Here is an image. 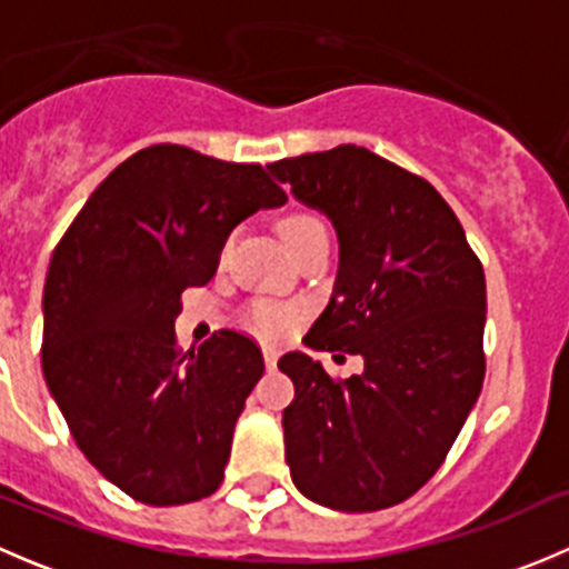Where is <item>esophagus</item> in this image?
<instances>
[{
  "mask_svg": "<svg viewBox=\"0 0 569 569\" xmlns=\"http://www.w3.org/2000/svg\"><path fill=\"white\" fill-rule=\"evenodd\" d=\"M278 349L274 347H263V363H267V369H274L278 366Z\"/></svg>",
  "mask_w": 569,
  "mask_h": 569,
  "instance_id": "obj_1",
  "label": "esophagus"
}]
</instances>
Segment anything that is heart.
I'll return each instance as SVG.
<instances>
[{
	"label": "heart",
	"instance_id": "1",
	"mask_svg": "<svg viewBox=\"0 0 569 569\" xmlns=\"http://www.w3.org/2000/svg\"><path fill=\"white\" fill-rule=\"evenodd\" d=\"M317 231H327V228L317 214H311V211H289V214L280 220V237L286 239V244H289L291 250H295L302 239H308ZM244 321H248V327L256 332V336L280 338L295 327L297 311L295 308L274 306V302L261 300V302H252L248 308Z\"/></svg>",
	"mask_w": 569,
	"mask_h": 569
}]
</instances>
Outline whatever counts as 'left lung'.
<instances>
[{"label":"left lung","instance_id":"left-lung-1","mask_svg":"<svg viewBox=\"0 0 569 569\" xmlns=\"http://www.w3.org/2000/svg\"><path fill=\"white\" fill-rule=\"evenodd\" d=\"M269 170L330 217L341 244L336 289L306 341L366 363L341 380L302 352L280 358L295 382L283 410L291 479L338 512L388 509L432 479L479 399L485 269L443 194L369 148Z\"/></svg>","mask_w":569,"mask_h":569}]
</instances>
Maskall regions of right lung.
I'll use <instances>...</instances> for the list:
<instances>
[{
  "instance_id": "obj_1",
  "label": "right lung",
  "mask_w": 569,
  "mask_h": 569,
  "mask_svg": "<svg viewBox=\"0 0 569 569\" xmlns=\"http://www.w3.org/2000/svg\"><path fill=\"white\" fill-rule=\"evenodd\" d=\"M286 192L261 164L159 142L99 183L57 242L43 289V377L73 440L151 507L209 498L263 375L250 336L178 349L189 286L217 272L228 233Z\"/></svg>"
}]
</instances>
